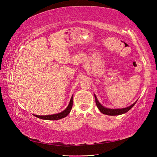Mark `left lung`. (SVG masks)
Returning <instances> with one entry per match:
<instances>
[{
  "label": "left lung",
  "instance_id": "left-lung-1",
  "mask_svg": "<svg viewBox=\"0 0 157 157\" xmlns=\"http://www.w3.org/2000/svg\"><path fill=\"white\" fill-rule=\"evenodd\" d=\"M94 97H95V100H96V105L98 107V108L99 109V110L100 111L101 113H102L103 114H105V115H111V116H115V115H122V114L126 113V112H128L129 110L134 106V105L136 104V103L137 102V101L131 105L130 106L126 107V108H122V109H109V108H106L105 107H103L102 105H101V103L99 102V101L98 100L97 97L96 96V95L94 94Z\"/></svg>",
  "mask_w": 157,
  "mask_h": 157
}]
</instances>
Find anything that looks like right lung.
Instances as JSON below:
<instances>
[{"label": "right lung", "instance_id": "add662e5", "mask_svg": "<svg viewBox=\"0 0 157 157\" xmlns=\"http://www.w3.org/2000/svg\"><path fill=\"white\" fill-rule=\"evenodd\" d=\"M73 95L71 98V100L69 102V104L68 105L67 107L66 108L64 111L62 112H61L58 114H54V115H44V116H39V115H34L35 117L41 118V119L43 120H49V121H56V120H59L61 119V118H63L65 117H67L69 113L71 112V109H72L73 106Z\"/></svg>", "mask_w": 157, "mask_h": 157}]
</instances>
